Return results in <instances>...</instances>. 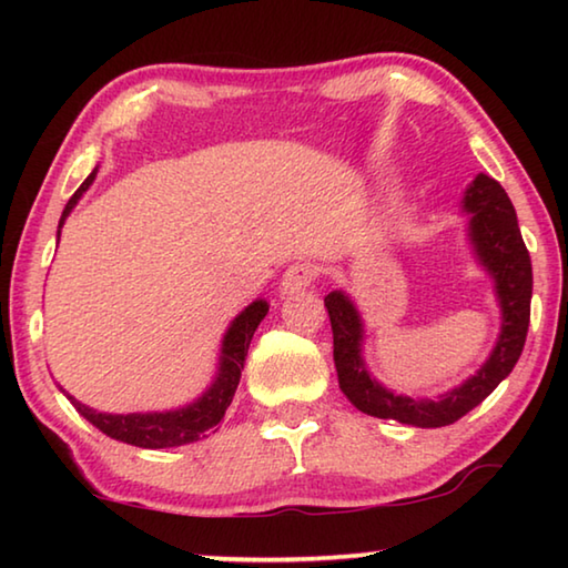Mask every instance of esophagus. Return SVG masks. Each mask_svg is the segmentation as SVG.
<instances>
[{"mask_svg":"<svg viewBox=\"0 0 568 568\" xmlns=\"http://www.w3.org/2000/svg\"><path fill=\"white\" fill-rule=\"evenodd\" d=\"M315 277H318V267H315L313 263H293L285 271L281 287H283V293L305 291V287H311L315 283Z\"/></svg>","mask_w":568,"mask_h":568,"instance_id":"esophagus-1","label":"esophagus"}]
</instances>
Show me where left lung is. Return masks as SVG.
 I'll use <instances>...</instances> for the list:
<instances>
[{
    "label": "left lung",
    "instance_id": "8db88e82",
    "mask_svg": "<svg viewBox=\"0 0 568 568\" xmlns=\"http://www.w3.org/2000/svg\"><path fill=\"white\" fill-rule=\"evenodd\" d=\"M464 210L470 215V240H474L480 263L496 281V293L501 301L504 325L491 358L486 361L474 378L454 388L438 400H416L408 396H393L365 373L361 358L363 325L353 303L343 293L325 295V307L333 328V361L338 371L341 390L355 408L376 418H388L418 428L450 426L474 410L480 400L491 396L494 388L521 358L528 321H531V257L518 230L516 210L506 190L494 178L478 175L466 190Z\"/></svg>",
    "mask_w": 568,
    "mask_h": 568
}]
</instances>
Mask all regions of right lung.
Masks as SVG:
<instances>
[{
	"label": "right lung",
	"mask_w": 568,
	"mask_h": 568,
	"mask_svg": "<svg viewBox=\"0 0 568 568\" xmlns=\"http://www.w3.org/2000/svg\"><path fill=\"white\" fill-rule=\"evenodd\" d=\"M94 172L77 187L70 203L64 205V213L60 220V227L64 217L70 215L77 200L82 197V192L92 185ZM60 235V233H57ZM267 313L265 301H255L247 305L243 313L237 315L230 325V331L223 341V358H220V373L213 386L203 398H197L192 406L170 410V413H128V416H114V413H98L88 406H82L80 400L67 396L72 400V406L88 418L92 426H98L102 434L110 438H118L122 444L140 446V448H172V446H185L192 440H200L217 430V423L223 420L225 410L237 390L240 373H243L245 355L253 341V333Z\"/></svg>",
	"instance_id": "obj_1"
}]
</instances>
